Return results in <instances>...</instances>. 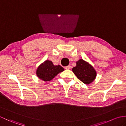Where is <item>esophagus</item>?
<instances>
[{"label": "esophagus", "mask_w": 126, "mask_h": 126, "mask_svg": "<svg viewBox=\"0 0 126 126\" xmlns=\"http://www.w3.org/2000/svg\"><path fill=\"white\" fill-rule=\"evenodd\" d=\"M70 65H68V66H65V67L64 68L65 69H66V70H68V69H70Z\"/></svg>", "instance_id": "1"}]
</instances>
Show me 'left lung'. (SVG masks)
<instances>
[{
	"label": "left lung",
	"instance_id": "8db88e82",
	"mask_svg": "<svg viewBox=\"0 0 126 126\" xmlns=\"http://www.w3.org/2000/svg\"><path fill=\"white\" fill-rule=\"evenodd\" d=\"M77 79L85 84H89L95 79L97 73L93 66L83 60L79 59L76 62V66L72 69Z\"/></svg>",
	"mask_w": 126,
	"mask_h": 126
}]
</instances>
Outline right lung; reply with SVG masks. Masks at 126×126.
Here are the masks:
<instances>
[{"instance_id": "obj_1", "label": "right lung", "mask_w": 126, "mask_h": 126, "mask_svg": "<svg viewBox=\"0 0 126 126\" xmlns=\"http://www.w3.org/2000/svg\"><path fill=\"white\" fill-rule=\"evenodd\" d=\"M64 70V69L62 66L55 65L52 61L47 60L38 66L36 73L39 79L44 82H49Z\"/></svg>"}]
</instances>
